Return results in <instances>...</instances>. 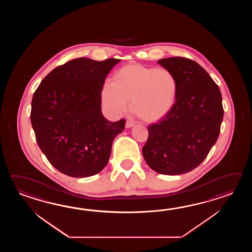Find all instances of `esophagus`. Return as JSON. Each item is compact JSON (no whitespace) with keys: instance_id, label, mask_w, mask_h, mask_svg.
I'll use <instances>...</instances> for the list:
<instances>
[{"instance_id":"34e87169","label":"esophagus","mask_w":252,"mask_h":252,"mask_svg":"<svg viewBox=\"0 0 252 252\" xmlns=\"http://www.w3.org/2000/svg\"><path fill=\"white\" fill-rule=\"evenodd\" d=\"M134 125H135V122L133 121H131V120H128L127 122H126V128H130V127H133Z\"/></svg>"}]
</instances>
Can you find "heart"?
Returning a JSON list of instances; mask_svg holds the SVG:
<instances>
[{
	"instance_id": "b5f03b06",
	"label": "heart",
	"mask_w": 252,
	"mask_h": 252,
	"mask_svg": "<svg viewBox=\"0 0 252 252\" xmlns=\"http://www.w3.org/2000/svg\"><path fill=\"white\" fill-rule=\"evenodd\" d=\"M177 93L178 81L171 70L130 64L118 70L114 81H105L102 102L109 113L119 116L131 99L132 110L139 117L155 122L170 113Z\"/></svg>"
}]
</instances>
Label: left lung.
Instances as JSON below:
<instances>
[{"mask_svg":"<svg viewBox=\"0 0 252 252\" xmlns=\"http://www.w3.org/2000/svg\"><path fill=\"white\" fill-rule=\"evenodd\" d=\"M158 63L176 75L178 93L170 113L148 126L142 154L157 173L181 175L197 167L219 137L224 113L221 94L195 61L174 57Z\"/></svg>","mask_w":252,"mask_h":252,"instance_id":"obj_1","label":"left lung"}]
</instances>
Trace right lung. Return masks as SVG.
I'll return each mask as SVG.
<instances>
[{
    "label": "right lung",
    "mask_w": 252,
    "mask_h": 252,
    "mask_svg": "<svg viewBox=\"0 0 252 252\" xmlns=\"http://www.w3.org/2000/svg\"><path fill=\"white\" fill-rule=\"evenodd\" d=\"M121 59L79 58L59 65L39 84L31 122L38 147L59 171L73 177L96 175L107 165L125 120L111 123L101 109L106 75Z\"/></svg>",
    "instance_id": "1"
}]
</instances>
